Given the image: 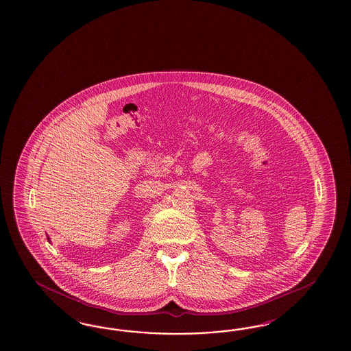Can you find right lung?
<instances>
[{"mask_svg": "<svg viewBox=\"0 0 351 351\" xmlns=\"http://www.w3.org/2000/svg\"><path fill=\"white\" fill-rule=\"evenodd\" d=\"M47 241H49V242H50V238H49V237H47ZM50 243H51V242H50Z\"/></svg>", "mask_w": 351, "mask_h": 351, "instance_id": "right-lung-1", "label": "right lung"}]
</instances>
